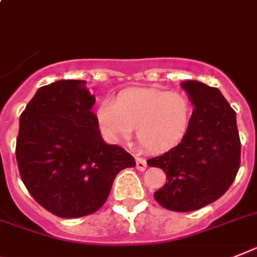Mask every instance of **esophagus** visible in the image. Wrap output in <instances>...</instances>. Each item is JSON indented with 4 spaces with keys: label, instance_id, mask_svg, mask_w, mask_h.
Masks as SVG:
<instances>
[{
    "label": "esophagus",
    "instance_id": "obj_1",
    "mask_svg": "<svg viewBox=\"0 0 257 257\" xmlns=\"http://www.w3.org/2000/svg\"><path fill=\"white\" fill-rule=\"evenodd\" d=\"M137 168L139 169V171H144V169L147 168V162H146V159L137 156Z\"/></svg>",
    "mask_w": 257,
    "mask_h": 257
}]
</instances>
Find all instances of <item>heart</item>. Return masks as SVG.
I'll return each mask as SVG.
<instances>
[{
    "label": "heart",
    "instance_id": "b5f03b06",
    "mask_svg": "<svg viewBox=\"0 0 257 257\" xmlns=\"http://www.w3.org/2000/svg\"><path fill=\"white\" fill-rule=\"evenodd\" d=\"M190 105L179 93L152 89H133L120 93L115 101H103L97 110L101 130L114 142L126 139L137 128V139L151 152L175 147L185 135Z\"/></svg>",
    "mask_w": 257,
    "mask_h": 257
}]
</instances>
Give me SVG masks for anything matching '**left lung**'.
Instances as JSON below:
<instances>
[{
    "mask_svg": "<svg viewBox=\"0 0 257 257\" xmlns=\"http://www.w3.org/2000/svg\"><path fill=\"white\" fill-rule=\"evenodd\" d=\"M181 86L194 106L185 135L168 152L147 160L167 175L155 200L172 211H193L222 197L240 167L236 114L217 88L200 81Z\"/></svg>",
    "mask_w": 257,
    "mask_h": 257,
    "instance_id": "1",
    "label": "left lung"
}]
</instances>
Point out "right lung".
Returning a JSON list of instances; mask_svg holds the SVG:
<instances>
[{
  "mask_svg": "<svg viewBox=\"0 0 257 257\" xmlns=\"http://www.w3.org/2000/svg\"><path fill=\"white\" fill-rule=\"evenodd\" d=\"M82 80L42 86L19 118L16 156L21 179L40 206L60 218L95 213L115 176L135 167L116 144H106Z\"/></svg>",
  "mask_w": 257,
  "mask_h": 257,
  "instance_id": "add662e5",
  "label": "right lung"
}]
</instances>
